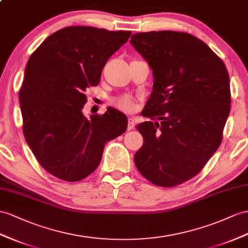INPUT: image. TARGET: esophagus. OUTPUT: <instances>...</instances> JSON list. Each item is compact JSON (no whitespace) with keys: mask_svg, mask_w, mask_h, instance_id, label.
Listing matches in <instances>:
<instances>
[{"mask_svg":"<svg viewBox=\"0 0 248 248\" xmlns=\"http://www.w3.org/2000/svg\"><path fill=\"white\" fill-rule=\"evenodd\" d=\"M134 124H135V120H134V118H133V117H130V118L128 119V130H129V131L134 129Z\"/></svg>","mask_w":248,"mask_h":248,"instance_id":"34e87169","label":"esophagus"}]
</instances>
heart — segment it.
<instances>
[{"label": "heart", "instance_id": "heart-1", "mask_svg": "<svg viewBox=\"0 0 248 248\" xmlns=\"http://www.w3.org/2000/svg\"><path fill=\"white\" fill-rule=\"evenodd\" d=\"M113 105L119 110L124 112H132L136 109L137 101L129 94H123L113 99Z\"/></svg>", "mask_w": 248, "mask_h": 248}]
</instances>
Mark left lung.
Listing matches in <instances>:
<instances>
[{
	"instance_id": "8db88e82",
	"label": "left lung",
	"mask_w": 248,
	"mask_h": 248,
	"mask_svg": "<svg viewBox=\"0 0 248 248\" xmlns=\"http://www.w3.org/2000/svg\"><path fill=\"white\" fill-rule=\"evenodd\" d=\"M130 43L154 75L141 112L151 122L137 126L143 144L135 166L153 185L177 186L200 173L221 144L231 111L230 75L204 42L186 32H140Z\"/></svg>"
}]
</instances>
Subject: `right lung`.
Segmentation results:
<instances>
[{
	"label": "right lung",
	"instance_id": "right-lung-1",
	"mask_svg": "<svg viewBox=\"0 0 248 248\" xmlns=\"http://www.w3.org/2000/svg\"><path fill=\"white\" fill-rule=\"evenodd\" d=\"M131 31L69 26L49 35L31 54L18 93L25 139L37 162L61 180L92 174L107 141L128 126L124 113L109 108L82 115L86 90L99 84L108 60Z\"/></svg>",
	"mask_w": 248,
	"mask_h": 248
}]
</instances>
